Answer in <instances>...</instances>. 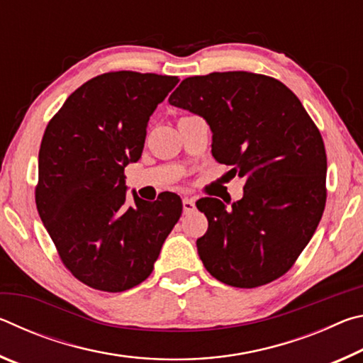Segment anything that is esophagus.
Here are the masks:
<instances>
[{"label":"esophagus","mask_w":363,"mask_h":363,"mask_svg":"<svg viewBox=\"0 0 363 363\" xmlns=\"http://www.w3.org/2000/svg\"><path fill=\"white\" fill-rule=\"evenodd\" d=\"M182 208H184V213H190L195 210V200L194 199H189V196H184L182 199Z\"/></svg>","instance_id":"obj_1"}]
</instances>
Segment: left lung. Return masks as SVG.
<instances>
[{"instance_id":"left-lung-1","label":"left lung","mask_w":363,"mask_h":363,"mask_svg":"<svg viewBox=\"0 0 363 363\" xmlns=\"http://www.w3.org/2000/svg\"><path fill=\"white\" fill-rule=\"evenodd\" d=\"M169 104L203 116L211 152L245 177L243 199L227 210L201 199L208 230L196 240L214 279L256 288L286 274L314 235L327 201L322 134L291 89L267 75L213 72L182 79Z\"/></svg>"}]
</instances>
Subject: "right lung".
I'll use <instances>...</instances> for the list:
<instances>
[{"label": "right lung", "instance_id": "add662e5", "mask_svg": "<svg viewBox=\"0 0 363 363\" xmlns=\"http://www.w3.org/2000/svg\"><path fill=\"white\" fill-rule=\"evenodd\" d=\"M177 77L108 72L67 97L49 120L38 155L35 201L64 266L94 290L144 281L182 213L164 194L126 201L128 163L143 155L147 123Z\"/></svg>", "mask_w": 363, "mask_h": 363}]
</instances>
